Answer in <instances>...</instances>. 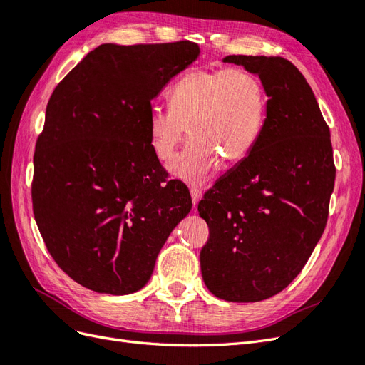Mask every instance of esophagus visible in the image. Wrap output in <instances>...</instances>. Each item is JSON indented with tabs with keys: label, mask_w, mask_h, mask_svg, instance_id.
<instances>
[{
	"label": "esophagus",
	"mask_w": 365,
	"mask_h": 365,
	"mask_svg": "<svg viewBox=\"0 0 365 365\" xmlns=\"http://www.w3.org/2000/svg\"><path fill=\"white\" fill-rule=\"evenodd\" d=\"M190 195H192V202H193V207H196L197 201L201 200L202 196V190L200 189V187H190Z\"/></svg>",
	"instance_id": "34e87169"
}]
</instances>
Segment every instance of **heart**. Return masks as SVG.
I'll return each instance as SVG.
<instances>
[{
    "label": "heart",
    "mask_w": 365,
    "mask_h": 365,
    "mask_svg": "<svg viewBox=\"0 0 365 365\" xmlns=\"http://www.w3.org/2000/svg\"><path fill=\"white\" fill-rule=\"evenodd\" d=\"M267 115V98L257 74L245 68H196L176 82L172 105H153L149 132L153 152L169 161L189 129L192 141L170 164L176 178L207 180L224 160L250 155Z\"/></svg>",
    "instance_id": "heart-1"
}]
</instances>
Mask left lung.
Wrapping results in <instances>:
<instances>
[{"instance_id": "left-lung-1", "label": "left lung", "mask_w": 365, "mask_h": 365, "mask_svg": "<svg viewBox=\"0 0 365 365\" xmlns=\"http://www.w3.org/2000/svg\"><path fill=\"white\" fill-rule=\"evenodd\" d=\"M224 62L260 77L267 118L250 155L197 204L210 230L201 272L217 298L252 303L302 272L326 228L336 169L329 126L292 62L244 54Z\"/></svg>"}]
</instances>
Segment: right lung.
Instances as JSON below:
<instances>
[{
    "label": "right lung",
    "instance_id": "add662e5",
    "mask_svg": "<svg viewBox=\"0 0 365 365\" xmlns=\"http://www.w3.org/2000/svg\"><path fill=\"white\" fill-rule=\"evenodd\" d=\"M197 56L190 41L102 43L54 88L33 157V213L54 262L88 289H141L192 210L153 152L149 111Z\"/></svg>",
    "mask_w": 365,
    "mask_h": 365
}]
</instances>
